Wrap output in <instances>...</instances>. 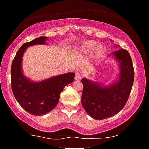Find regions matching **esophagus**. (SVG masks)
Returning a JSON list of instances; mask_svg holds the SVG:
<instances>
[{
  "mask_svg": "<svg viewBox=\"0 0 149 149\" xmlns=\"http://www.w3.org/2000/svg\"><path fill=\"white\" fill-rule=\"evenodd\" d=\"M81 79H82V74L80 72H77L76 76H75V79L76 80H80Z\"/></svg>",
  "mask_w": 149,
  "mask_h": 149,
  "instance_id": "34e87169",
  "label": "esophagus"
}]
</instances>
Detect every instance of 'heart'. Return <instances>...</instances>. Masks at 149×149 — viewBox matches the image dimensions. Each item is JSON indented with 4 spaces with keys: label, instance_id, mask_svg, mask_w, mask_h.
I'll list each match as a JSON object with an SVG mask.
<instances>
[{
    "label": "heart",
    "instance_id": "heart-1",
    "mask_svg": "<svg viewBox=\"0 0 149 149\" xmlns=\"http://www.w3.org/2000/svg\"><path fill=\"white\" fill-rule=\"evenodd\" d=\"M96 45V42H93V41H90V42H85L82 45V51L85 54L90 53L91 51H93V48H95ZM103 47L102 45H98L95 47V50H94V56L95 57H99L102 55V54L103 53Z\"/></svg>",
    "mask_w": 149,
    "mask_h": 149
}]
</instances>
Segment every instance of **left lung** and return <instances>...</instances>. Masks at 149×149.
Masks as SVG:
<instances>
[{"mask_svg":"<svg viewBox=\"0 0 149 149\" xmlns=\"http://www.w3.org/2000/svg\"><path fill=\"white\" fill-rule=\"evenodd\" d=\"M113 54L119 61V80L108 87L100 86L87 79H82L83 85L82 104L86 113L95 120H102L119 113L126 105L134 81V68L128 51L120 49Z\"/></svg>","mask_w":149,"mask_h":149,"instance_id":"1","label":"left lung"}]
</instances>
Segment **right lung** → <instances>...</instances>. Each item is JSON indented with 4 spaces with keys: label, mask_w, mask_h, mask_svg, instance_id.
I'll return each mask as SVG.
<instances>
[{
    "label": "right lung",
    "mask_w": 149,
    "mask_h": 149,
    "mask_svg": "<svg viewBox=\"0 0 149 149\" xmlns=\"http://www.w3.org/2000/svg\"><path fill=\"white\" fill-rule=\"evenodd\" d=\"M47 37H39L23 44L16 54L11 65V87L13 95L21 107L28 113L42 116L57 106L63 88L74 80L75 73L68 72L39 82H31L21 70L22 57L28 46L45 44Z\"/></svg>",
    "instance_id": "obj_1"
}]
</instances>
